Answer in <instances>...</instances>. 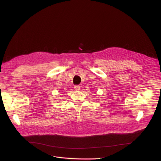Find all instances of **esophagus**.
Here are the masks:
<instances>
[{
	"label": "esophagus",
	"instance_id": "1",
	"mask_svg": "<svg viewBox=\"0 0 161 161\" xmlns=\"http://www.w3.org/2000/svg\"><path fill=\"white\" fill-rule=\"evenodd\" d=\"M74 88H75V89L76 90H78L80 89V85H75Z\"/></svg>",
	"mask_w": 161,
	"mask_h": 161
}]
</instances>
